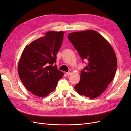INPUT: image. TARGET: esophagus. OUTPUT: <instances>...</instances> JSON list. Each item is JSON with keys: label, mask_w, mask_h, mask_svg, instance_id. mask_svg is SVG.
Returning a JSON list of instances; mask_svg holds the SVG:
<instances>
[{"label": "esophagus", "mask_w": 131, "mask_h": 131, "mask_svg": "<svg viewBox=\"0 0 131 131\" xmlns=\"http://www.w3.org/2000/svg\"><path fill=\"white\" fill-rule=\"evenodd\" d=\"M70 74H71V73H70V72H68L66 73V74H67V75H69Z\"/></svg>", "instance_id": "34e87169"}]
</instances>
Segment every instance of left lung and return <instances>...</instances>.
<instances>
[{
	"mask_svg": "<svg viewBox=\"0 0 131 131\" xmlns=\"http://www.w3.org/2000/svg\"><path fill=\"white\" fill-rule=\"evenodd\" d=\"M68 38L82 59L88 61L74 88L81 96L96 98L105 90L116 72L117 59L113 47L93 30L70 33Z\"/></svg>",
	"mask_w": 131,
	"mask_h": 131,
	"instance_id": "left-lung-1",
	"label": "left lung"
}]
</instances>
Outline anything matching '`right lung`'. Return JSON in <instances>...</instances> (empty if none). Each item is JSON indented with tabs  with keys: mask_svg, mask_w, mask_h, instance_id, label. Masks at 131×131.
Here are the masks:
<instances>
[{
	"mask_svg": "<svg viewBox=\"0 0 131 131\" xmlns=\"http://www.w3.org/2000/svg\"><path fill=\"white\" fill-rule=\"evenodd\" d=\"M63 31H50L23 50L18 73L26 88L39 97L47 96L56 88L63 72L58 70L56 55L63 40Z\"/></svg>",
	"mask_w": 131,
	"mask_h": 131,
	"instance_id": "right-lung-1",
	"label": "right lung"
}]
</instances>
